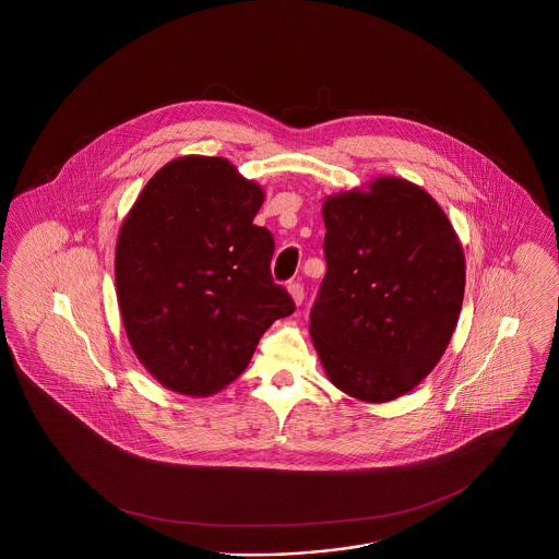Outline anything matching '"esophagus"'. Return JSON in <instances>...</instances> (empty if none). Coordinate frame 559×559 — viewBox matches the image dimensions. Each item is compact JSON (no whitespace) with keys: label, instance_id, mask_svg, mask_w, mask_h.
I'll return each mask as SVG.
<instances>
[{"label":"esophagus","instance_id":"esophagus-1","mask_svg":"<svg viewBox=\"0 0 559 559\" xmlns=\"http://www.w3.org/2000/svg\"><path fill=\"white\" fill-rule=\"evenodd\" d=\"M288 293H290V297H293V304H295V305L304 304V297H305L304 285H299V283H293V285H288Z\"/></svg>","mask_w":559,"mask_h":559}]
</instances>
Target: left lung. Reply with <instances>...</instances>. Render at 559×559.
Returning a JSON list of instances; mask_svg holds the SVG:
<instances>
[{
    "label": "left lung",
    "instance_id": "8db88e82",
    "mask_svg": "<svg viewBox=\"0 0 559 559\" xmlns=\"http://www.w3.org/2000/svg\"><path fill=\"white\" fill-rule=\"evenodd\" d=\"M328 272L309 334L328 379L385 404L414 390L444 355L465 293V255L424 188L379 176L323 201Z\"/></svg>",
    "mask_w": 559,
    "mask_h": 559
}]
</instances>
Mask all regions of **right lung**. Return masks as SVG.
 <instances>
[{"mask_svg":"<svg viewBox=\"0 0 559 559\" xmlns=\"http://www.w3.org/2000/svg\"><path fill=\"white\" fill-rule=\"evenodd\" d=\"M264 190L225 157L157 169L120 225L115 278L124 332L164 388L206 397L236 381L258 340L295 311L274 285Z\"/></svg>","mask_w":559,"mask_h":559,"instance_id":"right-lung-1","label":"right lung"}]
</instances>
